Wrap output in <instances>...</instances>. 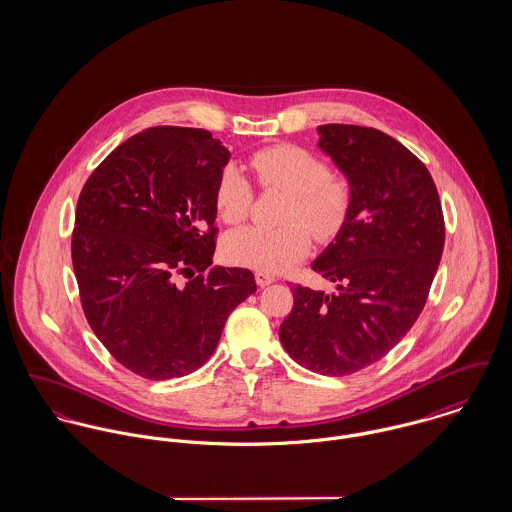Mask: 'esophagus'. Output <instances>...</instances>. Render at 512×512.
Masks as SVG:
<instances>
[{"label":"esophagus","instance_id":"obj_1","mask_svg":"<svg viewBox=\"0 0 512 512\" xmlns=\"http://www.w3.org/2000/svg\"><path fill=\"white\" fill-rule=\"evenodd\" d=\"M276 282V278L274 276H270V274H262V272H256V284L260 286V288H266V286H270V284H274Z\"/></svg>","mask_w":512,"mask_h":512}]
</instances>
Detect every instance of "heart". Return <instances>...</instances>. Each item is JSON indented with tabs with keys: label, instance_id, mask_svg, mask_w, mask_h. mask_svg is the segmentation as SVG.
Here are the masks:
<instances>
[{
	"label": "heart",
	"instance_id": "obj_1",
	"mask_svg": "<svg viewBox=\"0 0 512 512\" xmlns=\"http://www.w3.org/2000/svg\"><path fill=\"white\" fill-rule=\"evenodd\" d=\"M250 167L264 189L290 193L284 211L288 226L278 230L246 226L226 234L222 252L228 262L262 274L286 272L311 248L307 229L319 242H331L351 219L355 205L351 181L339 171H329L309 149L292 144L264 147L250 157ZM252 201L250 181L236 165H226L215 191L220 220L240 224L250 215Z\"/></svg>",
	"mask_w": 512,
	"mask_h": 512
}]
</instances>
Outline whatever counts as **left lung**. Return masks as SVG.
Instances as JSON below:
<instances>
[{
	"instance_id": "8db88e82",
	"label": "left lung",
	"mask_w": 512,
	"mask_h": 512,
	"mask_svg": "<svg viewBox=\"0 0 512 512\" xmlns=\"http://www.w3.org/2000/svg\"><path fill=\"white\" fill-rule=\"evenodd\" d=\"M317 134L351 181L355 205L311 262L337 292L292 288L280 341L297 365L345 376L386 357L412 329L438 272L445 226L436 183L410 149L363 126L325 124Z\"/></svg>"
}]
</instances>
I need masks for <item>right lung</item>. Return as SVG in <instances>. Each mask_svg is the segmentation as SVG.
<instances>
[{
  "label": "right lung",
  "instance_id": "right-lung-1",
  "mask_svg": "<svg viewBox=\"0 0 512 512\" xmlns=\"http://www.w3.org/2000/svg\"><path fill=\"white\" fill-rule=\"evenodd\" d=\"M228 159L207 130L155 126L80 191L71 252L84 315L108 353L149 380L205 365L232 309L256 292L250 270L213 266Z\"/></svg>",
  "mask_w": 512,
  "mask_h": 512
}]
</instances>
